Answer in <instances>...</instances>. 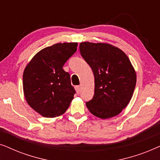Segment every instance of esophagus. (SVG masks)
Masks as SVG:
<instances>
[{
	"label": "esophagus",
	"instance_id": "esophagus-1",
	"mask_svg": "<svg viewBox=\"0 0 160 160\" xmlns=\"http://www.w3.org/2000/svg\"><path fill=\"white\" fill-rule=\"evenodd\" d=\"M75 89H76V92H77V94H79L80 92H81V86H76Z\"/></svg>",
	"mask_w": 160,
	"mask_h": 160
}]
</instances>
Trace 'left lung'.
I'll use <instances>...</instances> for the list:
<instances>
[{
	"label": "left lung",
	"instance_id": "1",
	"mask_svg": "<svg viewBox=\"0 0 160 160\" xmlns=\"http://www.w3.org/2000/svg\"><path fill=\"white\" fill-rule=\"evenodd\" d=\"M82 58L95 77V94L86 102L90 113L105 119L115 117L128 106L136 84V73L126 54L106 43L82 42Z\"/></svg>",
	"mask_w": 160,
	"mask_h": 160
}]
</instances>
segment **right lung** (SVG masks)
Listing matches in <instances>:
<instances>
[{
  "label": "right lung",
  "mask_w": 160,
  "mask_h": 160,
  "mask_svg": "<svg viewBox=\"0 0 160 160\" xmlns=\"http://www.w3.org/2000/svg\"><path fill=\"white\" fill-rule=\"evenodd\" d=\"M77 43H59L38 52L25 67L23 91L28 105L43 117L63 114L76 91L62 69L77 50Z\"/></svg>",
  "instance_id": "obj_1"
}]
</instances>
